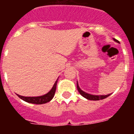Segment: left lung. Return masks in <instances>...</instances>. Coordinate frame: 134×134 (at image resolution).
<instances>
[{"instance_id":"8db88e82","label":"left lung","mask_w":134,"mask_h":134,"mask_svg":"<svg viewBox=\"0 0 134 134\" xmlns=\"http://www.w3.org/2000/svg\"><path fill=\"white\" fill-rule=\"evenodd\" d=\"M116 42H118L119 43V41H118L117 40L115 39H113ZM77 89L79 91V93L81 94L83 97L86 98V99H88V100H101V99H104L105 98L108 97L111 94H106V95H93V94H88V93H86V92H84L83 91H82L80 89V88L79 87V84H78V82H77Z\"/></svg>"}]
</instances>
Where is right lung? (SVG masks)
<instances>
[{
  "label": "right lung",
  "mask_w": 134,
  "mask_h": 134,
  "mask_svg": "<svg viewBox=\"0 0 134 134\" xmlns=\"http://www.w3.org/2000/svg\"><path fill=\"white\" fill-rule=\"evenodd\" d=\"M58 80L55 81L54 83V86H53L52 88L48 92L47 94H44L42 96H39V97H23V96H21L17 94L19 97L23 100L24 101H26L29 103L33 104H37V105H41V104H44L50 101L54 97V94H55V89H56V85L57 82H58Z\"/></svg>",
  "instance_id": "right-lung-1"
}]
</instances>
